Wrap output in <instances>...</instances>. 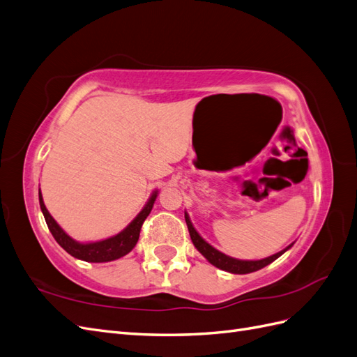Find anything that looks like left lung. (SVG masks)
Segmentation results:
<instances>
[{"label": "left lung", "instance_id": "8db88e82", "mask_svg": "<svg viewBox=\"0 0 357 357\" xmlns=\"http://www.w3.org/2000/svg\"><path fill=\"white\" fill-rule=\"evenodd\" d=\"M185 219H186V225H188V229H189V234H190V240L193 243V245L197 247V250L207 259V261L214 265L215 268H220L223 269V271H228V273H232V274H248V273H255L257 271V269H262L264 266L269 265L271 262H274L277 257L282 256L286 250H289V248L294 245L290 244L289 247H286L284 250L278 252L273 256L269 257H265V259H261V261H240V259H235V257H231V256H226L223 255L222 252L215 250V248L213 245H210L207 241H205L202 236L197 232V229L193 228V225L189 219L188 213H185Z\"/></svg>", "mask_w": 357, "mask_h": 357}]
</instances>
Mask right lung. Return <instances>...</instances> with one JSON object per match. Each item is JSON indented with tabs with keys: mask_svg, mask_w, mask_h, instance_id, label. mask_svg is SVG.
<instances>
[{
	"mask_svg": "<svg viewBox=\"0 0 357 357\" xmlns=\"http://www.w3.org/2000/svg\"><path fill=\"white\" fill-rule=\"evenodd\" d=\"M156 197H158V190H155L152 193V197H150L149 202L144 205V208L138 213L137 218L131 223H129L122 232H119L117 235L110 236V238L102 240V241L83 244V243L73 240L71 236L67 235L66 231H63L56 223V220L52 218L50 213L46 208L45 202H43L41 192H38L40 208L43 211V215H45L47 228L52 232L53 238L56 240V243L67 253L80 259V261H86V262H110V261H116V259L122 257L131 252L138 241L139 231H142V226H143L144 220L147 219V215L153 208Z\"/></svg>",
	"mask_w": 357,
	"mask_h": 357,
	"instance_id": "right-lung-1",
	"label": "right lung"
}]
</instances>
